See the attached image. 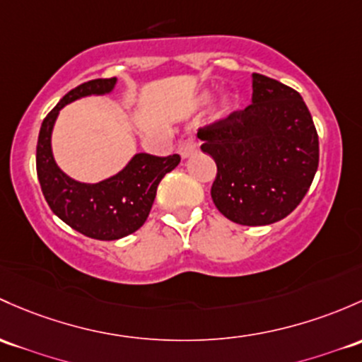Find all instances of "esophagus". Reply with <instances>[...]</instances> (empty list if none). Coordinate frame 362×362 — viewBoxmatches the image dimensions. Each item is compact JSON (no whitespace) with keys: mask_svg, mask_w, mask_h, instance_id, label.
Instances as JSON below:
<instances>
[{"mask_svg":"<svg viewBox=\"0 0 362 362\" xmlns=\"http://www.w3.org/2000/svg\"><path fill=\"white\" fill-rule=\"evenodd\" d=\"M178 152H180L182 158H191L192 154H196L197 152V146L196 142H194L192 139H187V140H182L180 144H178Z\"/></svg>","mask_w":362,"mask_h":362,"instance_id":"1","label":"esophagus"}]
</instances>
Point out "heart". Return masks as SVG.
<instances>
[{"label": "heart", "instance_id": "obj_1", "mask_svg": "<svg viewBox=\"0 0 362 362\" xmlns=\"http://www.w3.org/2000/svg\"><path fill=\"white\" fill-rule=\"evenodd\" d=\"M206 100H208V95H204V97H203V102H206ZM229 107H230L229 100H226V102H223V105H222V112H227V111H229Z\"/></svg>", "mask_w": 362, "mask_h": 362}]
</instances>
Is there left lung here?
<instances>
[{"instance_id":"8db88e82","label":"left lung","mask_w":362,"mask_h":362,"mask_svg":"<svg viewBox=\"0 0 362 362\" xmlns=\"http://www.w3.org/2000/svg\"><path fill=\"white\" fill-rule=\"evenodd\" d=\"M197 136L216 163L213 203L241 226L290 215L317 171V132L302 95L257 72L248 107L199 128Z\"/></svg>"}]
</instances>
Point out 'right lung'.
I'll return each instance as SVG.
<instances>
[{
  "label": "right lung",
  "instance_id": "obj_1",
  "mask_svg": "<svg viewBox=\"0 0 362 362\" xmlns=\"http://www.w3.org/2000/svg\"><path fill=\"white\" fill-rule=\"evenodd\" d=\"M116 81L91 79L64 95L43 119L36 147L37 178L48 206L72 229L98 241H114L139 230L149 216L161 178L180 163L178 154L159 158L140 152L119 173L97 184L74 180L57 166L52 130L60 109L88 95L111 93Z\"/></svg>",
  "mask_w": 362,
  "mask_h": 362
}]
</instances>
